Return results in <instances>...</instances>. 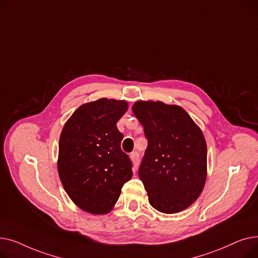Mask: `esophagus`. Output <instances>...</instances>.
<instances>
[{
    "mask_svg": "<svg viewBox=\"0 0 258 258\" xmlns=\"http://www.w3.org/2000/svg\"><path fill=\"white\" fill-rule=\"evenodd\" d=\"M131 159L134 162L135 167H138V165H139V154H138V152H133L131 154Z\"/></svg>",
    "mask_w": 258,
    "mask_h": 258,
    "instance_id": "34e87169",
    "label": "esophagus"
}]
</instances>
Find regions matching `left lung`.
Instances as JSON below:
<instances>
[{"mask_svg":"<svg viewBox=\"0 0 258 258\" xmlns=\"http://www.w3.org/2000/svg\"><path fill=\"white\" fill-rule=\"evenodd\" d=\"M133 113L147 139L139 177L150 204L168 214L186 209L206 182L207 145L202 131L178 105L138 101Z\"/></svg>","mask_w":258,"mask_h":258,"instance_id":"left-lung-1","label":"left lung"}]
</instances>
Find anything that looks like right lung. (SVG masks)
Wrapping results in <instances>:
<instances>
[{
  "mask_svg": "<svg viewBox=\"0 0 258 258\" xmlns=\"http://www.w3.org/2000/svg\"><path fill=\"white\" fill-rule=\"evenodd\" d=\"M126 110L123 100L101 98L79 106L61 131L59 178L68 196L87 212H110L133 175L116 126Z\"/></svg>",
  "mask_w": 258,
  "mask_h": 258,
  "instance_id": "add662e5",
  "label": "right lung"
}]
</instances>
